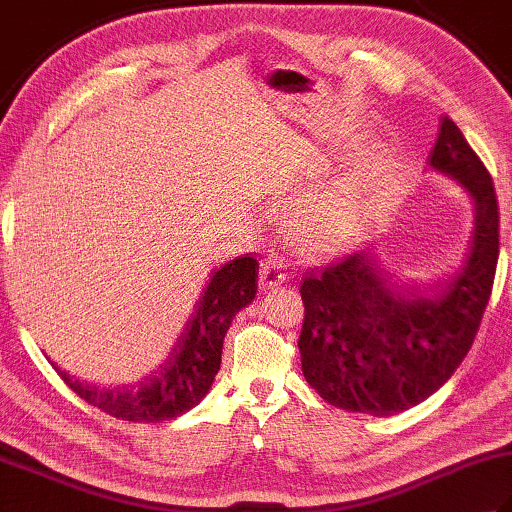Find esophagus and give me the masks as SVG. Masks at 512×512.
<instances>
[{
	"label": "esophagus",
	"instance_id": "34e87169",
	"mask_svg": "<svg viewBox=\"0 0 512 512\" xmlns=\"http://www.w3.org/2000/svg\"><path fill=\"white\" fill-rule=\"evenodd\" d=\"M286 279H288V273H286L284 262L277 257H266L262 262V268H259V288L264 292L273 290L281 284H286Z\"/></svg>",
	"mask_w": 512,
	"mask_h": 512
}]
</instances>
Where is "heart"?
Returning <instances> with one entry per match:
<instances>
[{"instance_id": "1", "label": "heart", "mask_w": 512, "mask_h": 512, "mask_svg": "<svg viewBox=\"0 0 512 512\" xmlns=\"http://www.w3.org/2000/svg\"><path fill=\"white\" fill-rule=\"evenodd\" d=\"M391 154L376 151L363 165L308 191L292 206V224L310 246H339L358 228L383 180Z\"/></svg>"}]
</instances>
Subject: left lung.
Here are the masks:
<instances>
[{
  "label": "left lung",
  "mask_w": 512,
  "mask_h": 512,
  "mask_svg": "<svg viewBox=\"0 0 512 512\" xmlns=\"http://www.w3.org/2000/svg\"><path fill=\"white\" fill-rule=\"evenodd\" d=\"M429 169L473 202L469 250L449 281L413 286L361 248L301 284L303 376L339 409L383 418L436 394L469 354L491 299L499 255L493 180L449 116L440 118Z\"/></svg>",
  "instance_id": "left-lung-1"
}]
</instances>
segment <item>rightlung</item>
<instances>
[{
  "label": "right lung",
  "instance_id": "add662e5",
  "mask_svg": "<svg viewBox=\"0 0 512 512\" xmlns=\"http://www.w3.org/2000/svg\"><path fill=\"white\" fill-rule=\"evenodd\" d=\"M257 270L259 264L253 257H237L215 268L167 356L134 385L99 389L54 367L74 394L118 420L165 422L178 418L209 394L215 374L220 372L224 336L235 314L257 295Z\"/></svg>",
  "mask_w": 512,
  "mask_h": 512
}]
</instances>
